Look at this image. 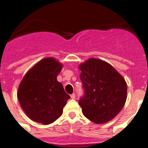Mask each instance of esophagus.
Segmentation results:
<instances>
[{
    "label": "esophagus",
    "mask_w": 148,
    "mask_h": 148,
    "mask_svg": "<svg viewBox=\"0 0 148 148\" xmlns=\"http://www.w3.org/2000/svg\"><path fill=\"white\" fill-rule=\"evenodd\" d=\"M70 97H71V99H74L75 98V93H73V94H71V95H70Z\"/></svg>",
    "instance_id": "esophagus-1"
}]
</instances>
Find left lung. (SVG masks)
<instances>
[{"label":"left lung","instance_id":"8db88e82","mask_svg":"<svg viewBox=\"0 0 148 148\" xmlns=\"http://www.w3.org/2000/svg\"><path fill=\"white\" fill-rule=\"evenodd\" d=\"M79 69L84 94L79 104L83 114L96 123L112 120L126 103L124 79L112 66L99 59H89Z\"/></svg>","mask_w":148,"mask_h":148}]
</instances>
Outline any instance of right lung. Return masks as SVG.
Masks as SVG:
<instances>
[{"instance_id":"obj_1","label":"right lung","mask_w":148,"mask_h":148,"mask_svg":"<svg viewBox=\"0 0 148 148\" xmlns=\"http://www.w3.org/2000/svg\"><path fill=\"white\" fill-rule=\"evenodd\" d=\"M61 68V64L54 58H45L30 69L20 83L18 99L33 121L47 125L61 116L70 98L57 81Z\"/></svg>"}]
</instances>
